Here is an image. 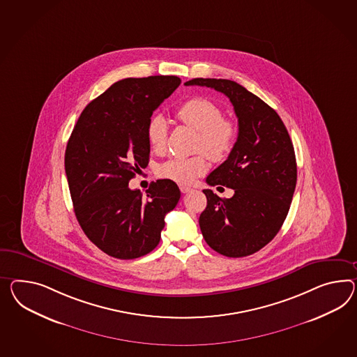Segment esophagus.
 Here are the masks:
<instances>
[{
    "label": "esophagus",
    "instance_id": "1",
    "mask_svg": "<svg viewBox=\"0 0 357 357\" xmlns=\"http://www.w3.org/2000/svg\"><path fill=\"white\" fill-rule=\"evenodd\" d=\"M180 190L183 194H186V192H192V189L190 186H186V185H180Z\"/></svg>",
    "mask_w": 357,
    "mask_h": 357
}]
</instances>
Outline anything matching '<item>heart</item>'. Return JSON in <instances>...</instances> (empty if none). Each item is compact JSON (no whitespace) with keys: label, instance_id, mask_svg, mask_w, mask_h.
<instances>
[{"label":"heart","instance_id":"obj_1","mask_svg":"<svg viewBox=\"0 0 357 357\" xmlns=\"http://www.w3.org/2000/svg\"><path fill=\"white\" fill-rule=\"evenodd\" d=\"M176 115L183 124L198 130L195 149L206 152L212 160H224L231 153L237 142V124L233 120L222 118V111L216 103L199 97L190 98L178 106ZM167 133L165 118L155 116L149 123L147 139L154 151L160 153L165 150ZM205 155L201 153L190 158H171L160 165L158 174L177 183H192L195 177L207 171Z\"/></svg>","mask_w":357,"mask_h":357}]
</instances>
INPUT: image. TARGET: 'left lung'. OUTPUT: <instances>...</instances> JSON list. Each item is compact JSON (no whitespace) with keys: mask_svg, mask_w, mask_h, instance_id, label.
<instances>
[{"mask_svg":"<svg viewBox=\"0 0 357 357\" xmlns=\"http://www.w3.org/2000/svg\"><path fill=\"white\" fill-rule=\"evenodd\" d=\"M224 93L238 118V137L228 159L206 183L224 185L234 195L222 199L210 189L199 227L207 245L228 257L252 255L268 245L284 224L296 186V159L284 121L271 106L238 82L192 79Z\"/></svg>","mask_w":357,"mask_h":357,"instance_id":"obj_1","label":"left lung"}]
</instances>
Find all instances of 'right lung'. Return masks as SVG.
<instances>
[{
  "label": "right lung",
  "mask_w": 357,
  "mask_h": 357,
  "mask_svg": "<svg viewBox=\"0 0 357 357\" xmlns=\"http://www.w3.org/2000/svg\"><path fill=\"white\" fill-rule=\"evenodd\" d=\"M180 84L177 76L123 79L93 100L73 127L64 169L75 215L86 237L112 257L151 252L181 197L167 178L150 183L146 195L128 186L149 165L153 112Z\"/></svg>",
  "instance_id": "obj_1"
}]
</instances>
